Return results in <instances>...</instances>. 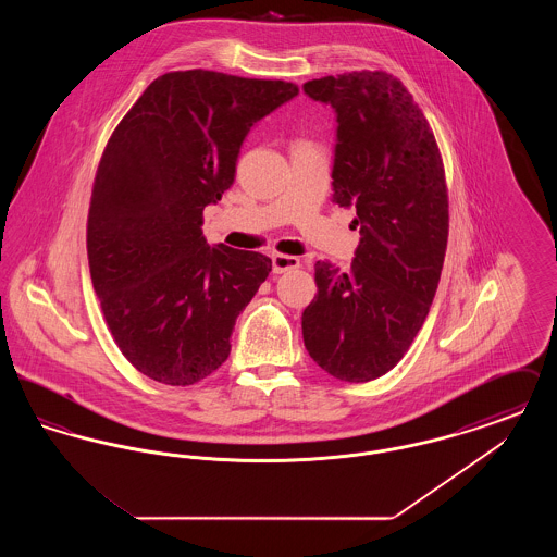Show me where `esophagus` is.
<instances>
[{"label": "esophagus", "instance_id": "obj_1", "mask_svg": "<svg viewBox=\"0 0 557 557\" xmlns=\"http://www.w3.org/2000/svg\"><path fill=\"white\" fill-rule=\"evenodd\" d=\"M271 265H273V273H286V271H294L300 267V261L292 255H273L271 257Z\"/></svg>", "mask_w": 557, "mask_h": 557}]
</instances>
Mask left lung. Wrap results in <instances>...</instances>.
Returning <instances> with one entry per match:
<instances>
[{
	"label": "left lung",
	"instance_id": "obj_1",
	"mask_svg": "<svg viewBox=\"0 0 557 557\" xmlns=\"http://www.w3.org/2000/svg\"><path fill=\"white\" fill-rule=\"evenodd\" d=\"M302 89L336 110L332 200L357 211L361 234L350 271L315 263L302 338L321 370L370 382L409 350L438 288L449 236L445 166L424 112L393 75L352 71Z\"/></svg>",
	"mask_w": 557,
	"mask_h": 557
}]
</instances>
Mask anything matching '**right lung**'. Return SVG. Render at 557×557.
Instances as JSON below:
<instances>
[{
	"label": "right lung",
	"mask_w": 557,
	"mask_h": 557,
	"mask_svg": "<svg viewBox=\"0 0 557 557\" xmlns=\"http://www.w3.org/2000/svg\"><path fill=\"white\" fill-rule=\"evenodd\" d=\"M298 94L286 81L175 71L152 81L110 135L87 216V259L125 359L169 386L219 370L271 271L261 252L209 246L205 207L236 180L244 137Z\"/></svg>",
	"instance_id": "1"
}]
</instances>
